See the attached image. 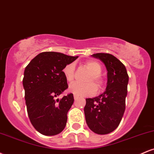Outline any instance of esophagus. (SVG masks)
Segmentation results:
<instances>
[{
  "instance_id": "1",
  "label": "esophagus",
  "mask_w": 154,
  "mask_h": 154,
  "mask_svg": "<svg viewBox=\"0 0 154 154\" xmlns=\"http://www.w3.org/2000/svg\"><path fill=\"white\" fill-rule=\"evenodd\" d=\"M74 98H75V100H77V98H78V96H77V95H74Z\"/></svg>"
}]
</instances>
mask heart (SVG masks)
<instances>
[{"mask_svg":"<svg viewBox=\"0 0 154 154\" xmlns=\"http://www.w3.org/2000/svg\"><path fill=\"white\" fill-rule=\"evenodd\" d=\"M88 69L91 72V75L87 79L86 82L88 83L80 84V83H73L69 86V91L74 95L78 97L89 96L93 95L96 93L97 88L94 83V82L98 88H101L103 86V79L100 74L101 73L102 67L100 64L94 60H89L85 63ZM63 74L65 79L68 82H72L75 79V64L70 63L63 67Z\"/></svg>","mask_w":154,"mask_h":154,"instance_id":"heart-1","label":"heart"}]
</instances>
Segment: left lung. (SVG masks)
Here are the masks:
<instances>
[{
    "label": "left lung",
    "instance_id": "obj_1",
    "mask_svg": "<svg viewBox=\"0 0 154 154\" xmlns=\"http://www.w3.org/2000/svg\"><path fill=\"white\" fill-rule=\"evenodd\" d=\"M100 60L107 70V84L102 94L86 98L84 108L88 128L98 135L113 132L119 126L125 110L129 77L125 65L109 54H93Z\"/></svg>",
    "mask_w": 154,
    "mask_h": 154
}]
</instances>
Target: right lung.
Here are the masks:
<instances>
[{
    "label": "right lung",
    "instance_id": "add662e5",
    "mask_svg": "<svg viewBox=\"0 0 154 154\" xmlns=\"http://www.w3.org/2000/svg\"><path fill=\"white\" fill-rule=\"evenodd\" d=\"M78 56L57 52L39 54L26 66L23 78L26 110L32 125L42 135H56L66 127L72 93L56 98L68 88L63 74L66 65Z\"/></svg>",
    "mask_w": 154,
    "mask_h": 154
}]
</instances>
